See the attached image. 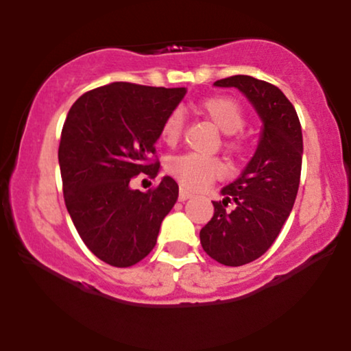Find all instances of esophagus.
I'll list each match as a JSON object with an SVG mask.
<instances>
[{
  "mask_svg": "<svg viewBox=\"0 0 351 351\" xmlns=\"http://www.w3.org/2000/svg\"><path fill=\"white\" fill-rule=\"evenodd\" d=\"M178 198H180L181 203H184V201H188L189 198H191V195H189L186 189L181 188V189H180V196H178Z\"/></svg>",
  "mask_w": 351,
  "mask_h": 351,
  "instance_id": "obj_1",
  "label": "esophagus"
}]
</instances>
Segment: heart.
<instances>
[{"instance_id":"heart-1","label":"heart","mask_w":351,"mask_h":351,"mask_svg":"<svg viewBox=\"0 0 351 351\" xmlns=\"http://www.w3.org/2000/svg\"><path fill=\"white\" fill-rule=\"evenodd\" d=\"M199 112L211 122L221 134L234 135L244 127L243 108L236 100L229 97H209L199 104ZM183 130V115L180 110L171 112L162 127V136L167 143L178 142ZM232 148L237 145L231 143ZM168 170L184 189L199 191L211 181L224 175V165L211 156L186 153L173 158Z\"/></svg>"}]
</instances>
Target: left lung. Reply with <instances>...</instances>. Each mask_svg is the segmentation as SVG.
Here are the masks:
<instances>
[{
	"label": "left lung",
	"instance_id": "left-lung-1",
	"mask_svg": "<svg viewBox=\"0 0 351 351\" xmlns=\"http://www.w3.org/2000/svg\"><path fill=\"white\" fill-rule=\"evenodd\" d=\"M215 86L237 88L263 122L252 158L239 178L221 189L223 201H213L215 215L199 231L209 257L237 267L263 256L280 234L299 191L304 142L295 108L279 87L251 75H232Z\"/></svg>",
	"mask_w": 351,
	"mask_h": 351
}]
</instances>
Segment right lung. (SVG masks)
<instances>
[{
	"instance_id": "right-lung-1",
	"label": "right lung",
	"mask_w": 351,
	"mask_h": 351,
	"mask_svg": "<svg viewBox=\"0 0 351 351\" xmlns=\"http://www.w3.org/2000/svg\"><path fill=\"white\" fill-rule=\"evenodd\" d=\"M186 88L112 82L86 92L67 114L59 145L64 201L92 254L114 267H130L156 244L178 184L163 176L155 189L130 186L134 176L158 175L150 163L163 122Z\"/></svg>"
}]
</instances>
